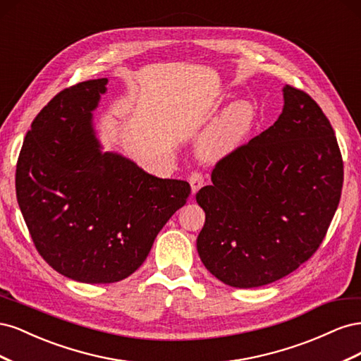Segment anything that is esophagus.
Returning a JSON list of instances; mask_svg holds the SVG:
<instances>
[{
	"label": "esophagus",
	"instance_id": "obj_1",
	"mask_svg": "<svg viewBox=\"0 0 361 361\" xmlns=\"http://www.w3.org/2000/svg\"><path fill=\"white\" fill-rule=\"evenodd\" d=\"M190 180V185H191V190H192V194L197 192L203 185H204V176L200 173V171H194L191 173V176L188 178Z\"/></svg>",
	"mask_w": 361,
	"mask_h": 361
}]
</instances>
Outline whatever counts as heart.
Wrapping results in <instances>:
<instances>
[{
  "label": "heart",
  "mask_w": 361,
  "mask_h": 361,
  "mask_svg": "<svg viewBox=\"0 0 361 361\" xmlns=\"http://www.w3.org/2000/svg\"><path fill=\"white\" fill-rule=\"evenodd\" d=\"M255 123V111L248 104L232 105L218 120L203 141L206 157L218 158L228 154L243 143Z\"/></svg>",
  "instance_id": "obj_1"
}]
</instances>
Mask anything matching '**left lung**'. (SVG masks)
Segmentation results:
<instances>
[{
  "label": "left lung",
  "mask_w": 361,
  "mask_h": 361,
  "mask_svg": "<svg viewBox=\"0 0 361 361\" xmlns=\"http://www.w3.org/2000/svg\"><path fill=\"white\" fill-rule=\"evenodd\" d=\"M277 122L215 164L195 200L203 265L233 288L286 277L319 248L341 202L343 159L312 97L286 85Z\"/></svg>",
  "instance_id": "obj_1"
}]
</instances>
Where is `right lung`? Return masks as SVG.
Masks as SVG:
<instances>
[{
    "mask_svg": "<svg viewBox=\"0 0 361 361\" xmlns=\"http://www.w3.org/2000/svg\"><path fill=\"white\" fill-rule=\"evenodd\" d=\"M105 85L106 78L82 81L54 96L32 120L16 164V197L39 255L64 277L92 285L137 271L191 194L188 182L101 154L92 111Z\"/></svg>",
    "mask_w": 361,
    "mask_h": 361,
    "instance_id": "right-lung-1",
    "label": "right lung"
}]
</instances>
